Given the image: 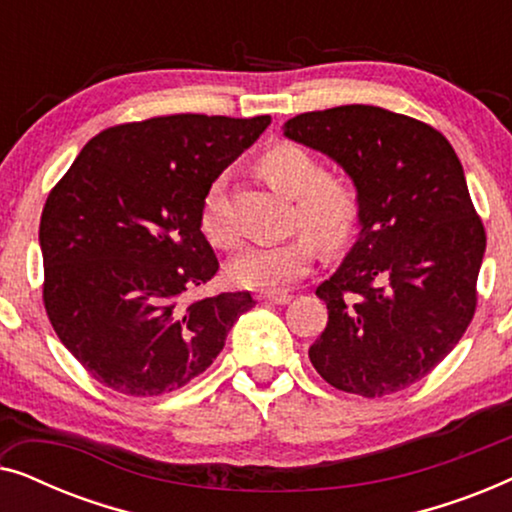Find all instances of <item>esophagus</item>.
I'll return each instance as SVG.
<instances>
[{
    "label": "esophagus",
    "mask_w": 512,
    "mask_h": 512,
    "mask_svg": "<svg viewBox=\"0 0 512 512\" xmlns=\"http://www.w3.org/2000/svg\"><path fill=\"white\" fill-rule=\"evenodd\" d=\"M258 300H263V303H272V305H286L289 300L293 298L289 291H261L256 296Z\"/></svg>",
    "instance_id": "obj_1"
}]
</instances>
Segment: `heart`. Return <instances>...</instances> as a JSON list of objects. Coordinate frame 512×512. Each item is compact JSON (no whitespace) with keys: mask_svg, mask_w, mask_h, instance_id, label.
I'll use <instances>...</instances> for the list:
<instances>
[{"mask_svg":"<svg viewBox=\"0 0 512 512\" xmlns=\"http://www.w3.org/2000/svg\"><path fill=\"white\" fill-rule=\"evenodd\" d=\"M258 172L277 191L296 200L293 226L310 229L286 240L251 244L228 265L235 284L254 291H279L310 272L319 244L340 247L352 233L359 216V195L352 181L335 172H321L317 158L296 144H272L258 158ZM200 228L209 242L230 244L233 233L223 221L219 186H212L202 200Z\"/></svg>","mask_w":512,"mask_h":512,"instance_id":"1","label":"heart"}]
</instances>
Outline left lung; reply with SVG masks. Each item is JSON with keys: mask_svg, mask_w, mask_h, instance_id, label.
Wrapping results in <instances>:
<instances>
[{"mask_svg": "<svg viewBox=\"0 0 512 512\" xmlns=\"http://www.w3.org/2000/svg\"><path fill=\"white\" fill-rule=\"evenodd\" d=\"M284 135L356 186L361 233L317 296L328 324L310 361L331 387L380 398L431 373L471 324L487 235L452 144L368 104L307 111Z\"/></svg>", "mask_w": 512, "mask_h": 512, "instance_id": "left-lung-1", "label": "left lung"}]
</instances>
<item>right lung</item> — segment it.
I'll use <instances>...</instances> for the list:
<instances>
[{
  "mask_svg": "<svg viewBox=\"0 0 512 512\" xmlns=\"http://www.w3.org/2000/svg\"><path fill=\"white\" fill-rule=\"evenodd\" d=\"M270 116L174 114L102 130L44 205L39 244L53 331L104 387L177 391L212 366L249 291L186 300L219 270L200 230L214 179Z\"/></svg>",
  "mask_w": 512,
  "mask_h": 512,
  "instance_id": "right-lung-1",
  "label": "right lung"
}]
</instances>
